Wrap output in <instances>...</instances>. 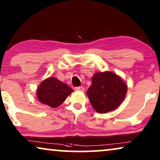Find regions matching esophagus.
I'll return each mask as SVG.
<instances>
[{"instance_id":"34e87169","label":"esophagus","mask_w":160,"mask_h":160,"mask_svg":"<svg viewBox=\"0 0 160 160\" xmlns=\"http://www.w3.org/2000/svg\"><path fill=\"white\" fill-rule=\"evenodd\" d=\"M75 90H76V91H84V88L83 87H75Z\"/></svg>"}]
</instances>
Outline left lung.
<instances>
[{
  "instance_id": "8db88e82",
  "label": "left lung",
  "mask_w": 160,
  "mask_h": 160,
  "mask_svg": "<svg viewBox=\"0 0 160 160\" xmlns=\"http://www.w3.org/2000/svg\"><path fill=\"white\" fill-rule=\"evenodd\" d=\"M127 89V84L119 76L106 71L92 76V82L87 95L93 108L102 113L117 108L123 101Z\"/></svg>"
}]
</instances>
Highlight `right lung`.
Masks as SVG:
<instances>
[{
	"label": "right lung",
	"mask_w": 160,
	"mask_h": 160,
	"mask_svg": "<svg viewBox=\"0 0 160 160\" xmlns=\"http://www.w3.org/2000/svg\"><path fill=\"white\" fill-rule=\"evenodd\" d=\"M73 90L56 78H49L43 81L37 89V97L43 104L52 108L60 106Z\"/></svg>",
	"instance_id": "right-lung-1"
}]
</instances>
